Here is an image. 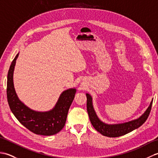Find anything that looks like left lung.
I'll use <instances>...</instances> for the list:
<instances>
[{"label":"left lung","instance_id":"1","mask_svg":"<svg viewBox=\"0 0 158 158\" xmlns=\"http://www.w3.org/2000/svg\"><path fill=\"white\" fill-rule=\"evenodd\" d=\"M87 96V110H88L89 120L93 127L101 135L108 137H118L132 132L134 130L141 126L148 118L152 109L153 100L150 103L148 109L139 118L129 122L119 124H106L100 121L96 115L92 105V96L86 94Z\"/></svg>","mask_w":158,"mask_h":158}]
</instances>
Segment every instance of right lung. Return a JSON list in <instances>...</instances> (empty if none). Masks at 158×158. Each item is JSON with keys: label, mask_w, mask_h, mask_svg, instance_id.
<instances>
[{"label": "right lung", "mask_w": 158, "mask_h": 158, "mask_svg": "<svg viewBox=\"0 0 158 158\" xmlns=\"http://www.w3.org/2000/svg\"><path fill=\"white\" fill-rule=\"evenodd\" d=\"M16 55L11 62L7 75L6 96L10 109L23 126L36 135L51 136L56 135L65 126L69 109L75 98V89L64 91L52 110L48 112H38L31 110L19 100L13 85V70Z\"/></svg>", "instance_id": "add662e5"}]
</instances>
